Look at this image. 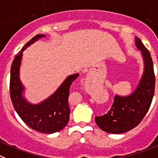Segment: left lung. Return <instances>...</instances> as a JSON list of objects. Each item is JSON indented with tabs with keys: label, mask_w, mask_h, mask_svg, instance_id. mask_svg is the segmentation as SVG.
<instances>
[{
	"label": "left lung",
	"mask_w": 158,
	"mask_h": 158,
	"mask_svg": "<svg viewBox=\"0 0 158 158\" xmlns=\"http://www.w3.org/2000/svg\"><path fill=\"white\" fill-rule=\"evenodd\" d=\"M135 46L142 53L144 72L135 90L127 97L115 95L111 108L106 114L96 116L97 126L103 131L113 134L128 132L141 122L152 102L155 89V75L150 52L139 37Z\"/></svg>",
	"instance_id": "8db88e82"
}]
</instances>
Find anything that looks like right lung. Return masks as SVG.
Listing matches in <instances>:
<instances>
[{
  "mask_svg": "<svg viewBox=\"0 0 158 158\" xmlns=\"http://www.w3.org/2000/svg\"><path fill=\"white\" fill-rule=\"evenodd\" d=\"M44 36V34H38L32 37L15 57L11 68L10 96L15 110L27 126L40 132L51 134L61 130L69 122V89L79 74L66 78L56 92L43 102L32 104L26 101L23 96L24 87L19 79L23 52L27 47Z\"/></svg>",
  "mask_w": 158,
  "mask_h": 158,
  "instance_id": "right-lung-1",
  "label": "right lung"
}]
</instances>
